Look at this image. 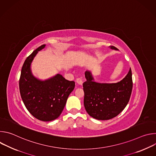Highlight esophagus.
Returning a JSON list of instances; mask_svg holds the SVG:
<instances>
[{"label":"esophagus","mask_w":156,"mask_h":156,"mask_svg":"<svg viewBox=\"0 0 156 156\" xmlns=\"http://www.w3.org/2000/svg\"><path fill=\"white\" fill-rule=\"evenodd\" d=\"M76 83H77L78 84H80V85H82L83 83L82 78H77V79H76Z\"/></svg>","instance_id":"1"}]
</instances>
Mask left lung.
<instances>
[{"label":"left lung","instance_id":"left-lung-1","mask_svg":"<svg viewBox=\"0 0 156 156\" xmlns=\"http://www.w3.org/2000/svg\"><path fill=\"white\" fill-rule=\"evenodd\" d=\"M110 48L118 50L114 46ZM83 83L84 105L87 114L94 119L105 120L117 116L129 102L133 87L131 69L120 82L99 83L93 81L91 73L85 72Z\"/></svg>","mask_w":156,"mask_h":156}]
</instances>
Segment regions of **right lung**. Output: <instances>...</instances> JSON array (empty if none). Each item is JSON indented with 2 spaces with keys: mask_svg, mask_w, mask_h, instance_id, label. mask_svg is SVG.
Wrapping results in <instances>:
<instances>
[{
  "mask_svg": "<svg viewBox=\"0 0 156 156\" xmlns=\"http://www.w3.org/2000/svg\"><path fill=\"white\" fill-rule=\"evenodd\" d=\"M45 46L39 47L25 60L21 69L19 88L22 101L29 112L39 120L49 122L60 116L75 83L60 74L44 81L32 75L31 63L37 52Z\"/></svg>",
  "mask_w": 156,
  "mask_h": 156,
  "instance_id": "obj_1",
  "label": "right lung"
}]
</instances>
